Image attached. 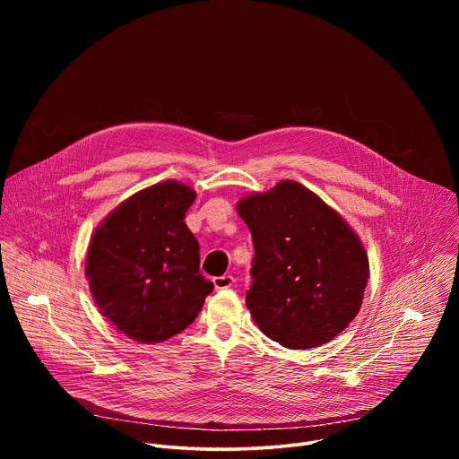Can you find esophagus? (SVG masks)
<instances>
[{"label": "esophagus", "mask_w": 459, "mask_h": 459, "mask_svg": "<svg viewBox=\"0 0 459 459\" xmlns=\"http://www.w3.org/2000/svg\"><path fill=\"white\" fill-rule=\"evenodd\" d=\"M212 283H214V287H216L218 290H221V289H229V287H232V283H234V278H232L230 274H225V276H216V278L212 280Z\"/></svg>", "instance_id": "obj_1"}]
</instances>
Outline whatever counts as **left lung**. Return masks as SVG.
Here are the masks:
<instances>
[{
	"label": "left lung",
	"instance_id": "1",
	"mask_svg": "<svg viewBox=\"0 0 459 459\" xmlns=\"http://www.w3.org/2000/svg\"><path fill=\"white\" fill-rule=\"evenodd\" d=\"M236 207L254 241L247 307L259 331L292 351L333 342L358 316L370 278L359 236L290 179Z\"/></svg>",
	"mask_w": 459,
	"mask_h": 459
}]
</instances>
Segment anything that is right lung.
Instances as JSON below:
<instances>
[{"instance_id":"right-lung-1","label":"right lung","mask_w":459,"mask_h":459,"mask_svg":"<svg viewBox=\"0 0 459 459\" xmlns=\"http://www.w3.org/2000/svg\"><path fill=\"white\" fill-rule=\"evenodd\" d=\"M195 190L176 179L119 204L94 230L85 276L101 316L126 338L161 343L200 314L214 285L200 274V243L185 223Z\"/></svg>"}]
</instances>
